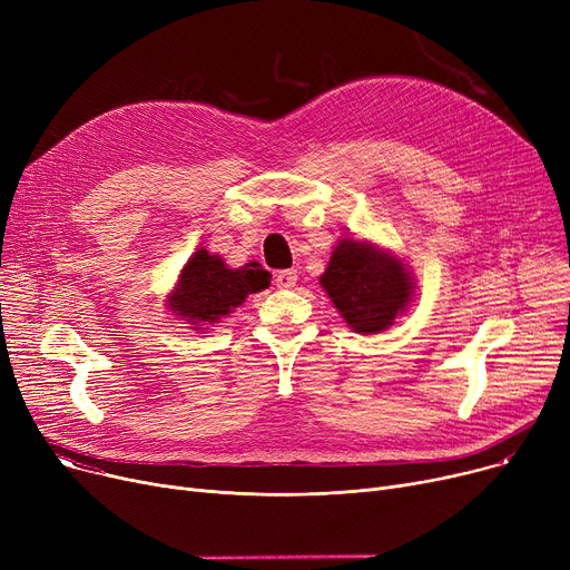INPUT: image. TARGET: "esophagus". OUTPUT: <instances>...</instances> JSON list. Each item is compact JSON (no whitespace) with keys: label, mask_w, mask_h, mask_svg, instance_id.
<instances>
[{"label":"esophagus","mask_w":570,"mask_h":570,"mask_svg":"<svg viewBox=\"0 0 570 570\" xmlns=\"http://www.w3.org/2000/svg\"><path fill=\"white\" fill-rule=\"evenodd\" d=\"M295 282H297V273H295V269H282V273L275 275V284H277L279 288H293Z\"/></svg>","instance_id":"34e87169"}]
</instances>
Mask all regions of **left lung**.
Segmentation results:
<instances>
[{"label":"left lung","mask_w":570,"mask_h":570,"mask_svg":"<svg viewBox=\"0 0 570 570\" xmlns=\"http://www.w3.org/2000/svg\"><path fill=\"white\" fill-rule=\"evenodd\" d=\"M353 333L379 335L402 316L417 291L411 267L370 239L342 237L318 277Z\"/></svg>","instance_id":"obj_1"}]
</instances>
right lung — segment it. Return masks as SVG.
<instances>
[{
  "label": "right lung",
  "mask_w": 570,
  "mask_h": 570,
  "mask_svg": "<svg viewBox=\"0 0 570 570\" xmlns=\"http://www.w3.org/2000/svg\"><path fill=\"white\" fill-rule=\"evenodd\" d=\"M269 277L273 275L256 261L243 267H228L219 254L200 247L179 269L166 305L177 321L189 323L191 331L205 333L207 325L222 323L224 316L243 305L247 295L267 288Z\"/></svg>",
  "instance_id": "add662e5"
}]
</instances>
